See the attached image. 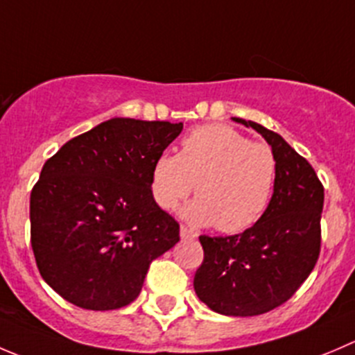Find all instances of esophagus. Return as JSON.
<instances>
[{"mask_svg":"<svg viewBox=\"0 0 355 355\" xmlns=\"http://www.w3.org/2000/svg\"><path fill=\"white\" fill-rule=\"evenodd\" d=\"M196 236H198V234H196L194 230L189 229V227H185V225L180 227V237H182V239H194Z\"/></svg>","mask_w":355,"mask_h":355,"instance_id":"34e87169","label":"esophagus"}]
</instances>
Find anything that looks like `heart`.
<instances>
[{
	"mask_svg": "<svg viewBox=\"0 0 355 355\" xmlns=\"http://www.w3.org/2000/svg\"><path fill=\"white\" fill-rule=\"evenodd\" d=\"M277 177L276 154L227 125H205L182 139L178 156L163 153L150 170V194L171 211L194 191L184 215L199 225L234 234L261 218Z\"/></svg>",
	"mask_w": 355,
	"mask_h": 355,
	"instance_id": "b5f03b06",
	"label": "heart"
}]
</instances>
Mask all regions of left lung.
<instances>
[{
    "instance_id": "8db88e82",
    "label": "left lung",
    "mask_w": 355,
    "mask_h": 355,
    "mask_svg": "<svg viewBox=\"0 0 355 355\" xmlns=\"http://www.w3.org/2000/svg\"><path fill=\"white\" fill-rule=\"evenodd\" d=\"M276 154L274 194L261 218L243 234L199 236L205 258L196 295L223 315L265 314L290 300L315 267L321 251L324 187L305 157L286 140L246 119Z\"/></svg>"
}]
</instances>
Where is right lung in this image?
Segmentation results:
<instances>
[{"instance_id":"add662e5","label":"right lung","mask_w":355,"mask_h":355,"mask_svg":"<svg viewBox=\"0 0 355 355\" xmlns=\"http://www.w3.org/2000/svg\"><path fill=\"white\" fill-rule=\"evenodd\" d=\"M184 125L112 118L69 140L31 192V246L64 300L112 311L140 295L154 258L180 241L150 194V170Z\"/></svg>"}]
</instances>
